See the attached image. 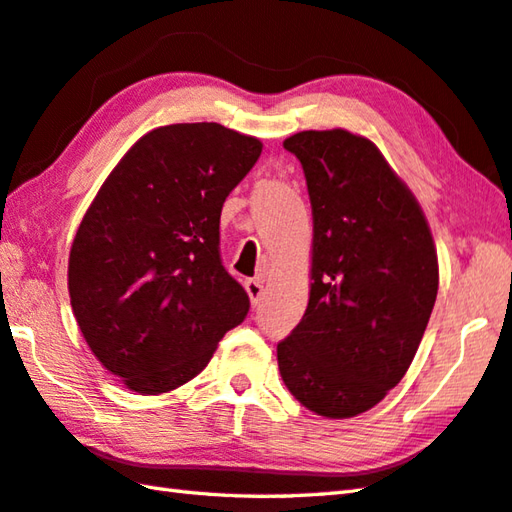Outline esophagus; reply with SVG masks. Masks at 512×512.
<instances>
[{"label":"esophagus","instance_id":"1","mask_svg":"<svg viewBox=\"0 0 512 512\" xmlns=\"http://www.w3.org/2000/svg\"><path fill=\"white\" fill-rule=\"evenodd\" d=\"M244 288H246V292H248L250 303H253V306H257L259 299H262V295H264L262 281H259V279H246V281H244Z\"/></svg>","mask_w":512,"mask_h":512}]
</instances>
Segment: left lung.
<instances>
[{
	"label": "left lung",
	"instance_id": "left-lung-1",
	"mask_svg": "<svg viewBox=\"0 0 512 512\" xmlns=\"http://www.w3.org/2000/svg\"><path fill=\"white\" fill-rule=\"evenodd\" d=\"M312 204L306 314L277 343L279 372L325 418L372 409L405 376L438 295V255L420 204L378 147L345 129L284 140Z\"/></svg>",
	"mask_w": 512,
	"mask_h": 512
}]
</instances>
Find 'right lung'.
Returning a JSON list of instances; mask_svg holds the SVG:
<instances>
[{
  "mask_svg": "<svg viewBox=\"0 0 512 512\" xmlns=\"http://www.w3.org/2000/svg\"><path fill=\"white\" fill-rule=\"evenodd\" d=\"M262 143L217 123L145 134L103 182L76 231L68 288L105 369L138 394L198 376L250 301L222 264L220 215Z\"/></svg>",
  "mask_w": 512,
  "mask_h": 512,
  "instance_id": "add662e5",
  "label": "right lung"
}]
</instances>
